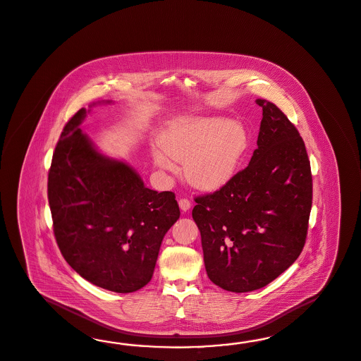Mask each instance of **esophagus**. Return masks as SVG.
I'll return each mask as SVG.
<instances>
[{
  "instance_id": "1",
  "label": "esophagus",
  "mask_w": 361,
  "mask_h": 361,
  "mask_svg": "<svg viewBox=\"0 0 361 361\" xmlns=\"http://www.w3.org/2000/svg\"><path fill=\"white\" fill-rule=\"evenodd\" d=\"M178 205H180L181 211L187 212L190 209V207H192V202H190V201H189L188 199H180L178 200Z\"/></svg>"
}]
</instances>
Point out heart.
Masks as SVG:
<instances>
[{"instance_id": "b5f03b06", "label": "heart", "mask_w": 361, "mask_h": 361, "mask_svg": "<svg viewBox=\"0 0 361 361\" xmlns=\"http://www.w3.org/2000/svg\"><path fill=\"white\" fill-rule=\"evenodd\" d=\"M161 150L153 152L154 162L173 169V161L185 162L188 181L202 190L225 185L236 172L247 148L241 125L221 118H190L171 125L159 140Z\"/></svg>"}]
</instances>
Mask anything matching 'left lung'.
Here are the masks:
<instances>
[{"label":"left lung","mask_w":361,"mask_h":361,"mask_svg":"<svg viewBox=\"0 0 361 361\" xmlns=\"http://www.w3.org/2000/svg\"><path fill=\"white\" fill-rule=\"evenodd\" d=\"M248 166L192 211L212 283L250 292L274 281L305 245L312 208L311 162L296 126L268 99Z\"/></svg>","instance_id":"1"}]
</instances>
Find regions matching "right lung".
I'll return each mask as SVG.
<instances>
[{
    "instance_id": "right-lung-1",
    "label": "right lung",
    "mask_w": 361,
    "mask_h": 361,
    "mask_svg": "<svg viewBox=\"0 0 361 361\" xmlns=\"http://www.w3.org/2000/svg\"><path fill=\"white\" fill-rule=\"evenodd\" d=\"M65 124L48 174L53 232L61 255L94 286L130 293L153 276L161 241L180 217L173 192L145 188L124 162L102 156L78 125Z\"/></svg>"
}]
</instances>
